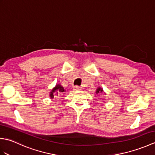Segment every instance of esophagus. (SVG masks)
<instances>
[{
    "mask_svg": "<svg viewBox=\"0 0 155 155\" xmlns=\"http://www.w3.org/2000/svg\"><path fill=\"white\" fill-rule=\"evenodd\" d=\"M80 89H81V87H78V86H75V87H74V90H75V91L80 90Z\"/></svg>",
    "mask_w": 155,
    "mask_h": 155,
    "instance_id": "1",
    "label": "esophagus"
}]
</instances>
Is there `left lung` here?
I'll use <instances>...</instances> for the list:
<instances>
[{
	"label": "left lung",
	"instance_id": "obj_1",
	"mask_svg": "<svg viewBox=\"0 0 155 155\" xmlns=\"http://www.w3.org/2000/svg\"><path fill=\"white\" fill-rule=\"evenodd\" d=\"M99 92H101V93H102V92H103V89H102L101 88H97V92H96V93H97H97H99Z\"/></svg>",
	"mask_w": 155,
	"mask_h": 155
}]
</instances>
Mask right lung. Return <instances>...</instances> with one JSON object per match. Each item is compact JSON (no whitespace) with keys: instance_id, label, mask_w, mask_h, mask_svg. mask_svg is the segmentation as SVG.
I'll use <instances>...</instances> for the list:
<instances>
[{"instance_id":"add662e5","label":"right lung","mask_w":155,"mask_h":155,"mask_svg":"<svg viewBox=\"0 0 155 155\" xmlns=\"http://www.w3.org/2000/svg\"><path fill=\"white\" fill-rule=\"evenodd\" d=\"M64 91H65L64 89V88L62 87L61 85L57 84V85H56V87L53 88V89H52V92L50 94V97L51 98H53L54 97V94L57 95L58 96V94H61L62 93H63V92H64Z\"/></svg>"}]
</instances>
